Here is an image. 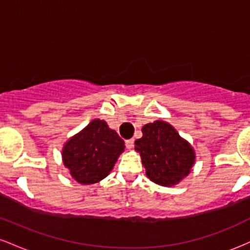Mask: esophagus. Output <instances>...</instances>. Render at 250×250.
I'll list each match as a JSON object with an SVG mask.
<instances>
[{
	"label": "esophagus",
	"instance_id": "obj_1",
	"mask_svg": "<svg viewBox=\"0 0 250 250\" xmlns=\"http://www.w3.org/2000/svg\"><path fill=\"white\" fill-rule=\"evenodd\" d=\"M125 147H127L128 149H133L134 148V139L127 140V141H125Z\"/></svg>",
	"mask_w": 250,
	"mask_h": 250
}]
</instances>
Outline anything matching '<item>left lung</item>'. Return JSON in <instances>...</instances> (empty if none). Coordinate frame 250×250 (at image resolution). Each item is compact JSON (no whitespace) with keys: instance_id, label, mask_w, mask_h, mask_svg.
<instances>
[{"instance_id":"obj_1","label":"left lung","mask_w":250,"mask_h":250,"mask_svg":"<svg viewBox=\"0 0 250 250\" xmlns=\"http://www.w3.org/2000/svg\"><path fill=\"white\" fill-rule=\"evenodd\" d=\"M143 136L135 141V150L141 154L146 174L153 182L173 186L190 173L195 161L193 148L165 121L148 123Z\"/></svg>"}]
</instances>
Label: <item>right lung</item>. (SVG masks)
Here are the masks:
<instances>
[{"instance_id":"1","label":"right lung","mask_w":250,"mask_h":250,"mask_svg":"<svg viewBox=\"0 0 250 250\" xmlns=\"http://www.w3.org/2000/svg\"><path fill=\"white\" fill-rule=\"evenodd\" d=\"M125 141L101 120H94L64 145L63 163L82 185H91L110 173Z\"/></svg>"}]
</instances>
